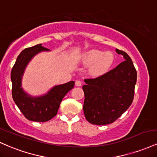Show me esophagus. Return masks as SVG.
<instances>
[{
  "instance_id": "1",
  "label": "esophagus",
  "mask_w": 157,
  "mask_h": 157,
  "mask_svg": "<svg viewBox=\"0 0 157 157\" xmlns=\"http://www.w3.org/2000/svg\"><path fill=\"white\" fill-rule=\"evenodd\" d=\"M81 85H82V82H81V81H80V80L75 81V86H81Z\"/></svg>"
}]
</instances>
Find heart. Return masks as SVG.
Segmentation results:
<instances>
[{
	"mask_svg": "<svg viewBox=\"0 0 157 157\" xmlns=\"http://www.w3.org/2000/svg\"><path fill=\"white\" fill-rule=\"evenodd\" d=\"M80 60L84 65L90 66L89 72L92 76L98 77L106 73L112 67L115 56L110 51L90 50L82 54Z\"/></svg>",
	"mask_w": 157,
	"mask_h": 157,
	"instance_id": "obj_1",
	"label": "heart"
}]
</instances>
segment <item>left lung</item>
Listing matches in <instances>:
<instances>
[{
  "label": "left lung",
  "mask_w": 157,
  "mask_h": 157,
  "mask_svg": "<svg viewBox=\"0 0 157 157\" xmlns=\"http://www.w3.org/2000/svg\"><path fill=\"white\" fill-rule=\"evenodd\" d=\"M116 51L124 56V61L101 76L84 80V114L87 121L95 125L114 122L133 101L137 71L126 52Z\"/></svg>",
  "instance_id": "obj_1"
}]
</instances>
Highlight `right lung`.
<instances>
[{
    "instance_id": "obj_1",
    "label": "right lung",
    "mask_w": 157,
    "mask_h": 157,
    "mask_svg": "<svg viewBox=\"0 0 157 157\" xmlns=\"http://www.w3.org/2000/svg\"><path fill=\"white\" fill-rule=\"evenodd\" d=\"M50 51L39 44L25 49L19 55L11 72L13 100L26 118L32 121L45 122L57 114L63 98L75 86V81L52 87L44 95L32 97L22 87V80L28 64L36 55Z\"/></svg>"
}]
</instances>
